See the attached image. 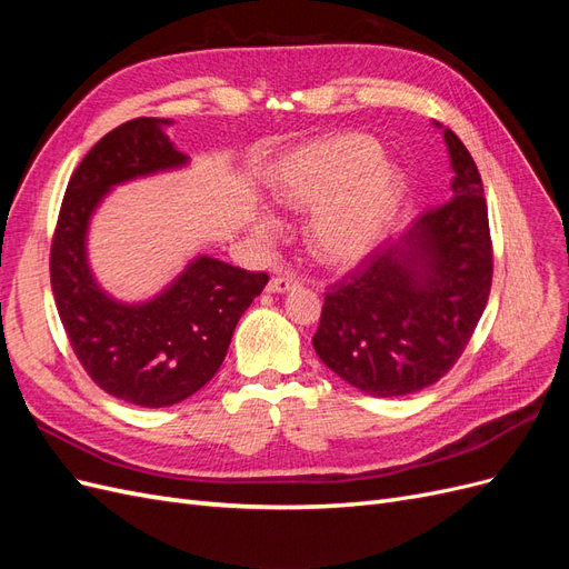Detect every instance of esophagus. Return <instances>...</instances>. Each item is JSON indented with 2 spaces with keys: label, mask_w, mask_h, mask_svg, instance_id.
<instances>
[{
  "label": "esophagus",
  "mask_w": 569,
  "mask_h": 569,
  "mask_svg": "<svg viewBox=\"0 0 569 569\" xmlns=\"http://www.w3.org/2000/svg\"><path fill=\"white\" fill-rule=\"evenodd\" d=\"M297 287H299L297 278H272L266 289L270 295H284V291H295Z\"/></svg>",
  "instance_id": "obj_1"
}]
</instances>
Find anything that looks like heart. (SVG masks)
I'll list each match as a JSON object with an SVG mask.
<instances>
[{
	"mask_svg": "<svg viewBox=\"0 0 569 569\" xmlns=\"http://www.w3.org/2000/svg\"><path fill=\"white\" fill-rule=\"evenodd\" d=\"M270 192L289 211H311L306 242L320 263L358 266L385 242L406 201L403 170L363 132H339L287 149L268 170ZM253 232L272 237L278 218L261 209Z\"/></svg>",
	"mask_w": 569,
	"mask_h": 569,
	"instance_id": "b5f03b06",
	"label": "heart"
}]
</instances>
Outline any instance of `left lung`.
<instances>
[{
  "mask_svg": "<svg viewBox=\"0 0 569 569\" xmlns=\"http://www.w3.org/2000/svg\"><path fill=\"white\" fill-rule=\"evenodd\" d=\"M451 197L372 251L325 295L313 349L343 382L377 399L435 385L453 368L485 313L491 237L470 151L441 128Z\"/></svg>",
  "mask_w": 569,
  "mask_h": 569,
  "instance_id": "8db88e82",
  "label": "left lung"
}]
</instances>
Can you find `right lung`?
Returning a JSON list of instances; mask_svg holds the SVG:
<instances>
[{
	"instance_id": "right-lung-1",
	"label": "right lung",
	"mask_w": 569,
	"mask_h": 569,
	"mask_svg": "<svg viewBox=\"0 0 569 569\" xmlns=\"http://www.w3.org/2000/svg\"><path fill=\"white\" fill-rule=\"evenodd\" d=\"M170 118H134L111 130L76 168L51 244V291L63 330L92 380L120 401L163 408L197 393L226 360L239 318L268 274L209 253L189 258L157 295L113 297L90 263V228L116 187L189 166L170 142Z\"/></svg>"
}]
</instances>
